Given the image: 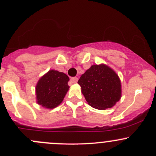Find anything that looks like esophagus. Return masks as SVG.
<instances>
[{"instance_id":"34e87169","label":"esophagus","mask_w":156,"mask_h":156,"mask_svg":"<svg viewBox=\"0 0 156 156\" xmlns=\"http://www.w3.org/2000/svg\"><path fill=\"white\" fill-rule=\"evenodd\" d=\"M77 81H78V78H77V77H74V78H71V82L72 83H74V84H75Z\"/></svg>"}]
</instances>
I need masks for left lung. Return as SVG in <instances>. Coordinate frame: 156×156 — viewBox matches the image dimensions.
Listing matches in <instances>:
<instances>
[{"mask_svg":"<svg viewBox=\"0 0 156 156\" xmlns=\"http://www.w3.org/2000/svg\"><path fill=\"white\" fill-rule=\"evenodd\" d=\"M81 93L93 108H112L122 97V84L119 75L105 64L93 65L78 80Z\"/></svg>","mask_w":156,"mask_h":156,"instance_id":"8db88e82","label":"left lung"}]
</instances>
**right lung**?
I'll return each mask as SVG.
<instances>
[{"instance_id": "1", "label": "right lung", "mask_w": 156, "mask_h": 156, "mask_svg": "<svg viewBox=\"0 0 156 156\" xmlns=\"http://www.w3.org/2000/svg\"><path fill=\"white\" fill-rule=\"evenodd\" d=\"M69 78L63 72L48 71L37 81L35 87L37 103L52 109L59 106L68 92Z\"/></svg>"}]
</instances>
